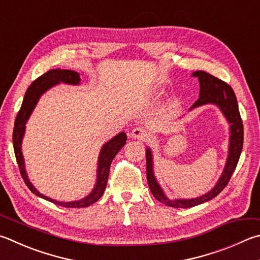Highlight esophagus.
I'll return each instance as SVG.
<instances>
[{"label": "esophagus", "mask_w": 260, "mask_h": 260, "mask_svg": "<svg viewBox=\"0 0 260 260\" xmlns=\"http://www.w3.org/2000/svg\"><path fill=\"white\" fill-rule=\"evenodd\" d=\"M131 136L133 139H139L141 141H144L145 139L149 138V134L144 128H142V127H135V128L132 129Z\"/></svg>", "instance_id": "esophagus-1"}]
</instances>
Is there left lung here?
I'll use <instances>...</instances> for the list:
<instances>
[{
  "mask_svg": "<svg viewBox=\"0 0 260 260\" xmlns=\"http://www.w3.org/2000/svg\"><path fill=\"white\" fill-rule=\"evenodd\" d=\"M192 76L199 79L200 94L199 99L193 103L190 110L205 105H216L219 108L230 124L231 135L229 155L218 182L209 192H207L204 196L193 198V199L172 200L166 197L154 177L152 151L150 148H146V179H148L150 191L158 201L168 207H173V208H191V207L204 204V202L214 199L215 197L218 196L228 185L231 176L237 168L243 146V124L241 116H240L237 96H235L232 87L217 77L206 72H201V70H197L192 74Z\"/></svg>",
  "mask_w": 260,
  "mask_h": 260,
  "instance_id": "obj_1",
  "label": "left lung"
}]
</instances>
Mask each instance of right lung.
Listing matches in <instances>:
<instances>
[{
	"label": "right lung",
	"mask_w": 260,
	"mask_h": 260,
	"mask_svg": "<svg viewBox=\"0 0 260 260\" xmlns=\"http://www.w3.org/2000/svg\"><path fill=\"white\" fill-rule=\"evenodd\" d=\"M81 82L79 78V74L74 72V70H67V69H52L46 72L45 74L42 75L41 77L35 79L34 82L30 84V86L27 88L23 96V101L20 110H19L18 115L16 117L15 127H13V149H15L16 159L18 162L19 169H20L21 177L23 178L28 188L36 194L37 197L45 199L52 204H55L61 207H66V208H84V207L91 206L94 202H96L102 197L103 192L106 190L108 177H109V171H110V165L112 162V159L116 157V154L119 152V150L126 144L127 135L124 132H120L119 134H117L115 138L108 141L106 144H103L100 151V155H99L98 160V171H96V182L95 186L89 193L87 197L83 198L81 200L72 201V202H61L51 199V198L42 194L36 190L34 185L30 183L29 178L27 176L26 168H25V161H23L22 152H21V143L22 138L25 134V128L28 118L30 117L32 110L36 107L37 102H39L42 94H44L48 89L51 87L55 86L60 83L70 84V85H78Z\"/></svg>",
	"instance_id": "obj_1"
}]
</instances>
